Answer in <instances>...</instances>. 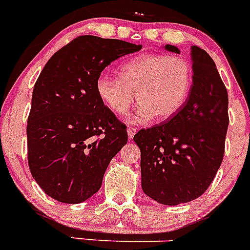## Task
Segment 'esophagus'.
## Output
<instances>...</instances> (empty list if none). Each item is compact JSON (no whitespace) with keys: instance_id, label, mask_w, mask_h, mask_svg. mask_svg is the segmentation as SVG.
Instances as JSON below:
<instances>
[{"instance_id":"1","label":"esophagus","mask_w":250,"mask_h":250,"mask_svg":"<svg viewBox=\"0 0 250 250\" xmlns=\"http://www.w3.org/2000/svg\"><path fill=\"white\" fill-rule=\"evenodd\" d=\"M135 134H136L135 127H132V126L127 127V135H129V139L134 138V135H135Z\"/></svg>"}]
</instances>
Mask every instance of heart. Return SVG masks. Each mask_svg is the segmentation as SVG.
<instances>
[{
    "label": "heart",
    "mask_w": 250,
    "mask_h": 250,
    "mask_svg": "<svg viewBox=\"0 0 250 250\" xmlns=\"http://www.w3.org/2000/svg\"><path fill=\"white\" fill-rule=\"evenodd\" d=\"M193 86V67L182 56L144 54L124 62L119 79L100 75L95 89L101 103L111 112L124 116L136 101L134 121L144 124L154 116L171 118L187 103Z\"/></svg>",
    "instance_id": "heart-1"
}]
</instances>
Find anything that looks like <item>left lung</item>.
I'll return each mask as SVG.
<instances>
[{
  "instance_id": "obj_1",
  "label": "left lung",
  "mask_w": 250,
  "mask_h": 250,
  "mask_svg": "<svg viewBox=\"0 0 250 250\" xmlns=\"http://www.w3.org/2000/svg\"><path fill=\"white\" fill-rule=\"evenodd\" d=\"M165 48L179 54L175 46ZM191 60L193 86L184 106L134 136L141 151V188L164 205L199 198L224 158L229 125L227 87L207 51L193 46Z\"/></svg>"
}]
</instances>
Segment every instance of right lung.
Here are the masks:
<instances>
[{"label": "right lung", "mask_w": 250, "mask_h": 250, "mask_svg": "<svg viewBox=\"0 0 250 250\" xmlns=\"http://www.w3.org/2000/svg\"><path fill=\"white\" fill-rule=\"evenodd\" d=\"M140 45L85 35L52 55L32 92L27 120L30 171L48 196L85 202L101 188L111 159L127 143L125 124L99 99L104 68Z\"/></svg>", "instance_id": "obj_1"}]
</instances>
